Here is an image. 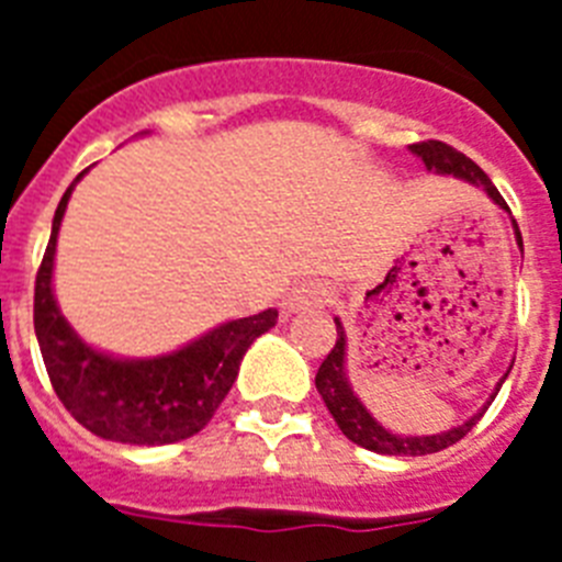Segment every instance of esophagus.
I'll list each match as a JSON object with an SVG mask.
<instances>
[{"label": "esophagus", "mask_w": 562, "mask_h": 562, "mask_svg": "<svg viewBox=\"0 0 562 562\" xmlns=\"http://www.w3.org/2000/svg\"><path fill=\"white\" fill-rule=\"evenodd\" d=\"M329 304V286L317 284V281H310V284H301L286 295L284 312L286 315H295V312H310L317 310V306Z\"/></svg>", "instance_id": "obj_1"}]
</instances>
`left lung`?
<instances>
[{"mask_svg":"<svg viewBox=\"0 0 562 562\" xmlns=\"http://www.w3.org/2000/svg\"><path fill=\"white\" fill-rule=\"evenodd\" d=\"M408 148H411V154H416V157L425 162V168H428V171L441 173V177H456V180L467 182V186L481 188V191H484L486 196H490V200L501 207V211L509 213V207H506L504 196H501L498 188L493 186V180H490V177H486V173L481 171L473 160H470V157H464L461 151H456L453 146H448V143H439V140H428V143H414V146H408ZM513 231H515V241H518L520 252H524V238H520L518 222L515 220H513ZM335 324H337V342H335V349L329 351V357L321 362V369H317L315 389H317V394L324 396L326 408H329V414L335 416L337 428L342 430V436L355 441V445H360V448L371 450V453L428 456V453H439V450L450 448V445H456V441L464 439V436L473 430L475 422L484 416L486 405L495 400V394H498L501 385H504L506 374L513 371V366H509V369H506V374L498 380V385H495L493 394H490V400H486L484 405H481V408L470 416V419H464L461 425H456V428L441 430V434H434V436H402V434H394V430H389V428H382V422L374 419V414H371V411L362 405V400L355 394V389H351L349 374H346V329H342L340 317H335Z\"/></svg>","mask_w":562,"mask_h":562,"instance_id":"obj_1","label":"left lung"}]
</instances>
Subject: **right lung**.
<instances>
[{"mask_svg":"<svg viewBox=\"0 0 562 562\" xmlns=\"http://www.w3.org/2000/svg\"><path fill=\"white\" fill-rule=\"evenodd\" d=\"M81 171L64 191L53 216L47 252L36 276L33 326L49 382L64 408L89 434L121 445H173L205 428L236 382L252 340L270 331L278 310L213 326L196 340L157 357H117L89 346L67 324L53 292L56 241L64 211Z\"/></svg>","mask_w":562,"mask_h":562,"instance_id":"right-lung-1","label":"right lung"}]
</instances>
